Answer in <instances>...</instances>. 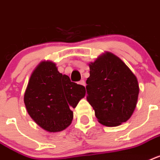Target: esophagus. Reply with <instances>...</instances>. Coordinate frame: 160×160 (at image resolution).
Returning <instances> with one entry per match:
<instances>
[{
    "instance_id": "esophagus-1",
    "label": "esophagus",
    "mask_w": 160,
    "mask_h": 160,
    "mask_svg": "<svg viewBox=\"0 0 160 160\" xmlns=\"http://www.w3.org/2000/svg\"><path fill=\"white\" fill-rule=\"evenodd\" d=\"M79 84H81V85H83V86H85V82H84V80H80V82H79Z\"/></svg>"
}]
</instances>
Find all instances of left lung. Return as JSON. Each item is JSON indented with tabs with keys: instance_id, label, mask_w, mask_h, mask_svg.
<instances>
[{
	"instance_id": "obj_1",
	"label": "left lung",
	"mask_w": 160,
	"mask_h": 160,
	"mask_svg": "<svg viewBox=\"0 0 160 160\" xmlns=\"http://www.w3.org/2000/svg\"><path fill=\"white\" fill-rule=\"evenodd\" d=\"M89 66L87 101L93 107L98 122L117 127L127 122L138 99L136 76L120 58L108 52Z\"/></svg>"
}]
</instances>
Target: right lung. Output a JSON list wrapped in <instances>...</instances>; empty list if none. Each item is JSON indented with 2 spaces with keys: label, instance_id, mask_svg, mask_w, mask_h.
I'll use <instances>...</instances> for the list:
<instances>
[{
  "label": "right lung",
  "instance_id": "add662e5",
  "mask_svg": "<svg viewBox=\"0 0 160 160\" xmlns=\"http://www.w3.org/2000/svg\"><path fill=\"white\" fill-rule=\"evenodd\" d=\"M85 95L83 85L71 82L58 71L55 63L38 64L28 80L24 102L31 118L47 132H58L71 125V108Z\"/></svg>",
  "mask_w": 160,
  "mask_h": 160
}]
</instances>
